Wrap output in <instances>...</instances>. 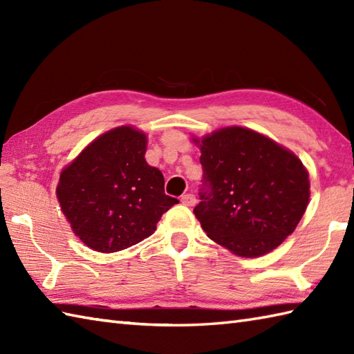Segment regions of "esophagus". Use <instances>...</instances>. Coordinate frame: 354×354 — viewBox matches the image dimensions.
Listing matches in <instances>:
<instances>
[{"label":"esophagus","instance_id":"esophagus-1","mask_svg":"<svg viewBox=\"0 0 354 354\" xmlns=\"http://www.w3.org/2000/svg\"><path fill=\"white\" fill-rule=\"evenodd\" d=\"M181 202H183V205H185V207H193L194 204H196V196H194V194H192V193H187L181 198Z\"/></svg>","mask_w":354,"mask_h":354}]
</instances>
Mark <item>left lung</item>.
<instances>
[{"mask_svg": "<svg viewBox=\"0 0 354 354\" xmlns=\"http://www.w3.org/2000/svg\"><path fill=\"white\" fill-rule=\"evenodd\" d=\"M194 142L204 178L193 213L202 230L240 257L275 250L295 231L309 204L303 162L246 127H223Z\"/></svg>", "mask_w": 354, "mask_h": 354, "instance_id": "8db88e82", "label": "left lung"}]
</instances>
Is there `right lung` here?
Segmentation results:
<instances>
[{
	"instance_id": "1",
	"label": "right lung",
	"mask_w": 354,
	"mask_h": 354,
	"mask_svg": "<svg viewBox=\"0 0 354 354\" xmlns=\"http://www.w3.org/2000/svg\"><path fill=\"white\" fill-rule=\"evenodd\" d=\"M147 138L120 126L95 138L62 170L56 194L66 221L94 251L117 252L152 236L179 201L164 193V176L145 160Z\"/></svg>"
}]
</instances>
